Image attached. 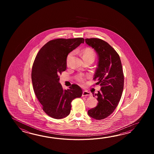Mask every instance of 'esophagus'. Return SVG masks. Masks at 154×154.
<instances>
[{"instance_id": "esophagus-1", "label": "esophagus", "mask_w": 154, "mask_h": 154, "mask_svg": "<svg viewBox=\"0 0 154 154\" xmlns=\"http://www.w3.org/2000/svg\"><path fill=\"white\" fill-rule=\"evenodd\" d=\"M90 95H91L90 92H89L88 91H84L82 92V96H90Z\"/></svg>"}]
</instances>
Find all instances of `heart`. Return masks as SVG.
I'll list each match as a JSON object with an SVG mask.
<instances>
[{
  "instance_id": "1",
  "label": "heart",
  "mask_w": 154,
  "mask_h": 154,
  "mask_svg": "<svg viewBox=\"0 0 154 154\" xmlns=\"http://www.w3.org/2000/svg\"><path fill=\"white\" fill-rule=\"evenodd\" d=\"M74 54V52H71L69 53L68 56L66 58V62L68 63L69 62V60L71 59V58L72 57V56ZM81 54H82V58L84 60L87 59H95V53L93 49L89 48V47H87L85 48L84 49H82L81 52ZM77 80L79 82H83L84 79L82 78V76H79V77L77 78Z\"/></svg>"
}]
</instances>
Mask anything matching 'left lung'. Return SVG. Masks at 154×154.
Instances as JSON below:
<instances>
[{"label": "left lung", "mask_w": 154, "mask_h": 154, "mask_svg": "<svg viewBox=\"0 0 154 154\" xmlns=\"http://www.w3.org/2000/svg\"><path fill=\"white\" fill-rule=\"evenodd\" d=\"M86 43L95 49L98 57V65L94 80L101 86L98 103L88 111V116L97 120L107 118L118 106L124 87V75L118 53L108 43L100 38L85 39Z\"/></svg>", "instance_id": "left-lung-1"}]
</instances>
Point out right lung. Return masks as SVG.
I'll list each match as a JSON object with an SVG mask.
<instances>
[{
    "mask_svg": "<svg viewBox=\"0 0 154 154\" xmlns=\"http://www.w3.org/2000/svg\"><path fill=\"white\" fill-rule=\"evenodd\" d=\"M84 42L83 38L53 39L43 46L34 60L31 72L33 90L43 110L52 118L68 116L72 101L82 96V88L76 84L63 90L59 75L66 69L68 54Z\"/></svg>",
    "mask_w": 154,
    "mask_h": 154,
    "instance_id": "1",
    "label": "right lung"
}]
</instances>
